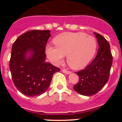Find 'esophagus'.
<instances>
[{
	"label": "esophagus",
	"mask_w": 122,
	"mask_h": 122,
	"mask_svg": "<svg viewBox=\"0 0 122 122\" xmlns=\"http://www.w3.org/2000/svg\"><path fill=\"white\" fill-rule=\"evenodd\" d=\"M62 71L64 73H65V74H70L71 72V71H67V70H66V69H62Z\"/></svg>",
	"instance_id": "esophagus-1"
}]
</instances>
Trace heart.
<instances>
[{
	"instance_id": "obj_1",
	"label": "heart",
	"mask_w": 122,
	"mask_h": 122,
	"mask_svg": "<svg viewBox=\"0 0 122 122\" xmlns=\"http://www.w3.org/2000/svg\"><path fill=\"white\" fill-rule=\"evenodd\" d=\"M55 48L48 46L46 53L53 63L59 65L66 56L71 68L81 69L87 66L94 57L97 47V40L83 32H64L53 38Z\"/></svg>"
}]
</instances>
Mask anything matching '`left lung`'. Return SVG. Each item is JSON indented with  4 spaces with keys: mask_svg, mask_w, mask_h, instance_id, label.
I'll use <instances>...</instances> for the list:
<instances>
[{
    "mask_svg": "<svg viewBox=\"0 0 122 122\" xmlns=\"http://www.w3.org/2000/svg\"><path fill=\"white\" fill-rule=\"evenodd\" d=\"M94 34L99 47L96 57L84 69L76 72L79 82L73 86L77 93L85 96L94 95L105 86L109 79L112 64L109 43L102 35Z\"/></svg>",
    "mask_w": 122,
    "mask_h": 122,
    "instance_id": "obj_1",
    "label": "left lung"
}]
</instances>
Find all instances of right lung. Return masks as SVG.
I'll list each match as a JSON object with an SVG mask.
<instances>
[{
  "label": "right lung",
  "instance_id": "1",
  "mask_svg": "<svg viewBox=\"0 0 122 122\" xmlns=\"http://www.w3.org/2000/svg\"><path fill=\"white\" fill-rule=\"evenodd\" d=\"M49 30H29L17 38L12 45L10 70L15 86L28 97L42 94L53 75L60 69L45 61ZM30 53V57L26 53Z\"/></svg>",
  "mask_w": 122,
  "mask_h": 122
}]
</instances>
